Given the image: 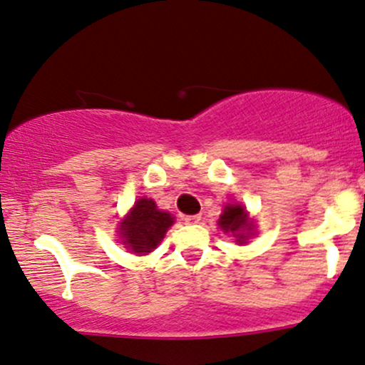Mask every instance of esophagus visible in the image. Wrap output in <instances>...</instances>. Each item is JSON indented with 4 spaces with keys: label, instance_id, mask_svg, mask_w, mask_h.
I'll return each instance as SVG.
<instances>
[{
    "label": "esophagus",
    "instance_id": "esophagus-1",
    "mask_svg": "<svg viewBox=\"0 0 365 365\" xmlns=\"http://www.w3.org/2000/svg\"><path fill=\"white\" fill-rule=\"evenodd\" d=\"M183 220H185L187 224H197V222L201 220V215H187Z\"/></svg>",
    "mask_w": 365,
    "mask_h": 365
}]
</instances>
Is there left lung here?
Here are the masks:
<instances>
[{
	"label": "left lung",
	"instance_id": "1",
	"mask_svg": "<svg viewBox=\"0 0 365 365\" xmlns=\"http://www.w3.org/2000/svg\"><path fill=\"white\" fill-rule=\"evenodd\" d=\"M218 225L224 229L225 232H232L234 237H237L236 241L240 243H245L247 240V234L245 231H250L252 229V222L248 220V215L243 210V206L240 205H229L225 206L224 213H222L220 220H218Z\"/></svg>",
	"mask_w": 365,
	"mask_h": 365
}]
</instances>
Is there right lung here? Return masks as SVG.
<instances>
[{
    "instance_id": "right-lung-1",
    "label": "right lung",
    "mask_w": 365,
    "mask_h": 365,
    "mask_svg": "<svg viewBox=\"0 0 365 365\" xmlns=\"http://www.w3.org/2000/svg\"><path fill=\"white\" fill-rule=\"evenodd\" d=\"M170 213L157 210L152 199H140L134 205L129 217L122 222L120 236L124 245L134 253H150L163 241L170 225L173 224Z\"/></svg>"
}]
</instances>
